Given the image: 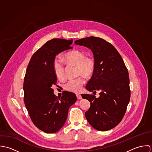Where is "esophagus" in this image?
<instances>
[{
	"instance_id": "obj_1",
	"label": "esophagus",
	"mask_w": 152,
	"mask_h": 152,
	"mask_svg": "<svg viewBox=\"0 0 152 152\" xmlns=\"http://www.w3.org/2000/svg\"><path fill=\"white\" fill-rule=\"evenodd\" d=\"M76 96H77V99H82V96H81V95H80V94H77V95H76Z\"/></svg>"
}]
</instances>
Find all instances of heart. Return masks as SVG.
Instances as JSON below:
<instances>
[{"instance_id": "b5f03b06", "label": "heart", "mask_w": 152, "mask_h": 152, "mask_svg": "<svg viewBox=\"0 0 152 152\" xmlns=\"http://www.w3.org/2000/svg\"><path fill=\"white\" fill-rule=\"evenodd\" d=\"M64 58L67 63L77 65L78 74L90 77L95 71L96 63L94 58L92 56H85L84 53L81 51L73 50L68 52L65 54ZM53 69L59 80L62 81L65 79V67L61 59L56 58L54 60ZM85 83L84 77L81 76L75 79L68 80L64 84V88L69 92H79Z\"/></svg>"}]
</instances>
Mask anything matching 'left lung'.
<instances>
[{"mask_svg":"<svg viewBox=\"0 0 152 152\" xmlns=\"http://www.w3.org/2000/svg\"><path fill=\"white\" fill-rule=\"evenodd\" d=\"M74 43L91 49L95 60V69L87 84V90L94 94L96 90L101 91L98 98L94 95H82L91 103L85 113L87 120L96 130H110L121 122L129 102L128 69L116 49L101 38L91 36Z\"/></svg>","mask_w":152,"mask_h":152,"instance_id":"left-lung-1","label":"left lung"}]
</instances>
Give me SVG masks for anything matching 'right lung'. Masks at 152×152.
Segmentation results:
<instances>
[{
  "instance_id": "obj_1",
  "label": "right lung",
  "mask_w": 152,
  "mask_h": 152,
  "mask_svg": "<svg viewBox=\"0 0 152 152\" xmlns=\"http://www.w3.org/2000/svg\"><path fill=\"white\" fill-rule=\"evenodd\" d=\"M72 39H54L37 50L28 64L24 79V102L34 125L47 133L60 130L67 119L69 108L77 101L75 94L65 92L57 98L51 88L57 83L53 69L59 53L72 48Z\"/></svg>"
}]
</instances>
